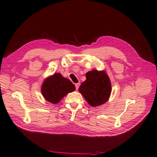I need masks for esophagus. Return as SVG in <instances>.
<instances>
[{
    "label": "esophagus",
    "instance_id": "34e87169",
    "mask_svg": "<svg viewBox=\"0 0 157 157\" xmlns=\"http://www.w3.org/2000/svg\"><path fill=\"white\" fill-rule=\"evenodd\" d=\"M79 85H80V83H78L75 84V86H76V90H78V88H79Z\"/></svg>",
    "mask_w": 157,
    "mask_h": 157
}]
</instances>
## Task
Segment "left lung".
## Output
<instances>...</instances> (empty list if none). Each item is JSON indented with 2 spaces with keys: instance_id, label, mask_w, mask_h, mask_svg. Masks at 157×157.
I'll return each instance as SVG.
<instances>
[{
  "instance_id": "8db88e82",
  "label": "left lung",
  "mask_w": 157,
  "mask_h": 157,
  "mask_svg": "<svg viewBox=\"0 0 157 157\" xmlns=\"http://www.w3.org/2000/svg\"><path fill=\"white\" fill-rule=\"evenodd\" d=\"M85 75L86 80L80 85L79 93L92 107L106 103L110 96L112 85L106 71L92 70Z\"/></svg>"
}]
</instances>
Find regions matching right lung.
Masks as SVG:
<instances>
[{
    "label": "right lung",
    "mask_w": 157,
    "mask_h": 157,
    "mask_svg": "<svg viewBox=\"0 0 157 157\" xmlns=\"http://www.w3.org/2000/svg\"><path fill=\"white\" fill-rule=\"evenodd\" d=\"M76 90L74 85L60 73H54L45 78L41 87L44 99L51 103L56 105L65 95Z\"/></svg>",
    "instance_id": "right-lung-1"
}]
</instances>
